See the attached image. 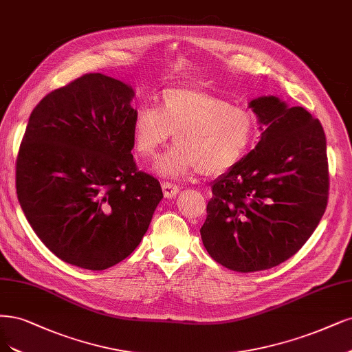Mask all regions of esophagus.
I'll return each mask as SVG.
<instances>
[{"mask_svg":"<svg viewBox=\"0 0 352 352\" xmlns=\"http://www.w3.org/2000/svg\"><path fill=\"white\" fill-rule=\"evenodd\" d=\"M162 188H163V193H164L166 198H175L177 193L180 192V188L175 184H170V182H164Z\"/></svg>","mask_w":352,"mask_h":352,"instance_id":"1","label":"esophagus"}]
</instances>
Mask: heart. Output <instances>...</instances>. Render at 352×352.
I'll return each mask as SVG.
<instances>
[{
    "label": "heart",
    "mask_w": 352,
    "mask_h": 352,
    "mask_svg": "<svg viewBox=\"0 0 352 352\" xmlns=\"http://www.w3.org/2000/svg\"><path fill=\"white\" fill-rule=\"evenodd\" d=\"M254 129L256 119L249 109L190 84H179L163 90L155 106H142L137 112L132 144L141 157L150 159L173 134L176 145L157 162V170L167 177L195 170L218 176L243 159Z\"/></svg>",
    "instance_id": "b5f03b06"
}]
</instances>
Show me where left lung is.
I'll use <instances>...</instances> for the list:
<instances>
[{
	"label": "left lung",
	"mask_w": 352,
	"mask_h": 352,
	"mask_svg": "<svg viewBox=\"0 0 352 352\" xmlns=\"http://www.w3.org/2000/svg\"><path fill=\"white\" fill-rule=\"evenodd\" d=\"M261 141L212 185L201 227L210 256L226 268L254 272L297 253L328 205L324 131L306 109L275 96L249 103Z\"/></svg>",
	"instance_id": "8db88e82"
}]
</instances>
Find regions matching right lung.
<instances>
[{
  "mask_svg": "<svg viewBox=\"0 0 352 352\" xmlns=\"http://www.w3.org/2000/svg\"><path fill=\"white\" fill-rule=\"evenodd\" d=\"M134 90L99 72L46 94L16 163L20 207L59 259L103 271L128 258L163 198L131 150Z\"/></svg>",
  "mask_w": 352,
  "mask_h": 352,
  "instance_id": "1",
  "label": "right lung"
}]
</instances>
